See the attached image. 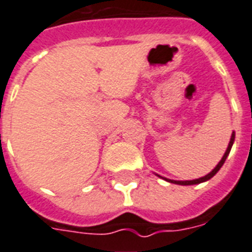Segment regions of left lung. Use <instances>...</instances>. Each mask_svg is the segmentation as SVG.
Listing matches in <instances>:
<instances>
[{
    "mask_svg": "<svg viewBox=\"0 0 252 252\" xmlns=\"http://www.w3.org/2000/svg\"><path fill=\"white\" fill-rule=\"evenodd\" d=\"M234 138H236V133L232 132V136H230V141H229V145H228V147H226L225 154L222 155L221 160L219 161L218 165H216V167H215V168L212 169L211 172L207 173V175L203 176V177H199V179H195V180H186V181H177V180L165 179V177H161V176H159V175H157V176H159V177H161V179L165 180V181H168V183H171V184H177V185H197V184L204 183V181H208V180L212 179V177H214V176L219 172V169L221 168L222 164L225 163V160H226V158H228L229 153H230V149H232L233 144H234Z\"/></svg>",
    "mask_w": 252,
    "mask_h": 252,
    "instance_id": "1",
    "label": "left lung"
}]
</instances>
